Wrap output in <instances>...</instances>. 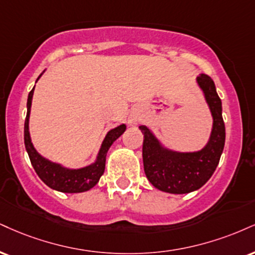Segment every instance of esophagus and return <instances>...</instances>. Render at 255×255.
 <instances>
[{"label":"esophagus","instance_id":"esophagus-1","mask_svg":"<svg viewBox=\"0 0 255 255\" xmlns=\"http://www.w3.org/2000/svg\"><path fill=\"white\" fill-rule=\"evenodd\" d=\"M128 124H129V126L136 125V119L134 118V116H129V118H128Z\"/></svg>","mask_w":255,"mask_h":255}]
</instances>
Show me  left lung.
Returning <instances> with one entry per match:
<instances>
[{"label": "left lung", "instance_id": "left-lung-1", "mask_svg": "<svg viewBox=\"0 0 255 255\" xmlns=\"http://www.w3.org/2000/svg\"><path fill=\"white\" fill-rule=\"evenodd\" d=\"M196 83L213 118L209 139L201 149L176 151L164 145L147 126L139 127L143 134L142 160L147 179L155 189L168 194H189L202 188L215 172L225 147L222 102L214 81L202 73L196 78Z\"/></svg>", "mask_w": 255, "mask_h": 255}]
</instances>
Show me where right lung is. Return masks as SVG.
<instances>
[{"instance_id":"right-lung-1","label":"right lung","mask_w":255,"mask_h":255,"mask_svg":"<svg viewBox=\"0 0 255 255\" xmlns=\"http://www.w3.org/2000/svg\"><path fill=\"white\" fill-rule=\"evenodd\" d=\"M45 71H42V73ZM42 73L36 79V82L41 77ZM33 94H34V88L32 89L28 98H27V116L24 120V147H26V151L28 153L30 162H32V166L34 167L36 174L48 188L65 192V194H79V192L93 189L104 173L107 153H108L110 146L125 133L126 128H127L126 125L121 124L106 134L94 162L78 168L67 167L60 162L53 161L41 155L33 145L29 133V116Z\"/></svg>"}]
</instances>
